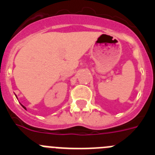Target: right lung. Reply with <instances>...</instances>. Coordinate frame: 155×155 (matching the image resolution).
I'll list each match as a JSON object with an SVG mask.
<instances>
[{"instance_id":"obj_1","label":"right lung","mask_w":155,"mask_h":155,"mask_svg":"<svg viewBox=\"0 0 155 155\" xmlns=\"http://www.w3.org/2000/svg\"><path fill=\"white\" fill-rule=\"evenodd\" d=\"M22 107L24 108V109H25V106H23V105H22Z\"/></svg>"}]
</instances>
